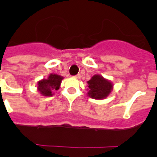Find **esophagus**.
Listing matches in <instances>:
<instances>
[{
    "instance_id": "34e87169",
    "label": "esophagus",
    "mask_w": 157,
    "mask_h": 157,
    "mask_svg": "<svg viewBox=\"0 0 157 157\" xmlns=\"http://www.w3.org/2000/svg\"><path fill=\"white\" fill-rule=\"evenodd\" d=\"M80 77H81V75L80 74H78V75H76L74 76V78H79Z\"/></svg>"
}]
</instances>
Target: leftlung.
Segmentation results:
<instances>
[{"mask_svg": "<svg viewBox=\"0 0 157 157\" xmlns=\"http://www.w3.org/2000/svg\"><path fill=\"white\" fill-rule=\"evenodd\" d=\"M87 83L89 85V91L87 94L93 99H105L110 94L113 89L112 83L100 75L93 76Z\"/></svg>", "mask_w": 157, "mask_h": 157, "instance_id": "1", "label": "left lung"}]
</instances>
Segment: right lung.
<instances>
[{
    "instance_id": "add662e5",
    "label": "right lung",
    "mask_w": 157,
    "mask_h": 157,
    "mask_svg": "<svg viewBox=\"0 0 157 157\" xmlns=\"http://www.w3.org/2000/svg\"><path fill=\"white\" fill-rule=\"evenodd\" d=\"M63 78L59 75L50 74L48 78L41 79L37 82V90L45 97L53 95L54 91L58 90Z\"/></svg>"
}]
</instances>
